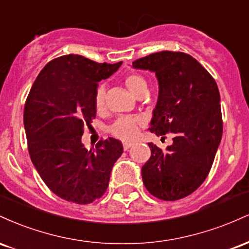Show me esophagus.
<instances>
[{
    "label": "esophagus",
    "instance_id": "obj_1",
    "mask_svg": "<svg viewBox=\"0 0 249 249\" xmlns=\"http://www.w3.org/2000/svg\"><path fill=\"white\" fill-rule=\"evenodd\" d=\"M132 142H124V144H123V147H124V150L126 151V150H128V148H130L131 146H132Z\"/></svg>",
    "mask_w": 249,
    "mask_h": 249
}]
</instances>
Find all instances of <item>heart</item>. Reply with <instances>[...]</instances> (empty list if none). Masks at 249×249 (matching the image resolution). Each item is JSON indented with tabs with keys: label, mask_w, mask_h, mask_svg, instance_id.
<instances>
[{
	"label": "heart",
	"mask_w": 249,
	"mask_h": 249,
	"mask_svg": "<svg viewBox=\"0 0 249 249\" xmlns=\"http://www.w3.org/2000/svg\"><path fill=\"white\" fill-rule=\"evenodd\" d=\"M124 84L126 88L133 93L134 96L141 98L142 96L147 95L148 85L145 77L138 72H128L124 76ZM105 96L107 91L103 84H99L95 91L93 96V102L97 110H102L105 107ZM142 124V121L139 117L131 116H122L118 117L112 124L108 127V132L117 138L123 139V141H130L136 136L137 130Z\"/></svg>",
	"instance_id": "heart-1"
}]
</instances>
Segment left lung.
I'll use <instances>...</instances> for the list:
<instances>
[{
	"mask_svg": "<svg viewBox=\"0 0 249 249\" xmlns=\"http://www.w3.org/2000/svg\"><path fill=\"white\" fill-rule=\"evenodd\" d=\"M132 65L154 71L158 78L159 96L150 131L173 136L166 150L148 144L151 157L142 167V182L156 198L182 199L207 178L221 141L218 85L196 58L180 51L151 53Z\"/></svg>",
	"mask_w": 249,
	"mask_h": 249,
	"instance_id": "8db88e82",
	"label": "left lung"
}]
</instances>
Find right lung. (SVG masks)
I'll list each match as a JSON object with an SVG mask.
<instances>
[{
    "label": "right lung",
    "mask_w": 249,
    "mask_h": 249,
    "mask_svg": "<svg viewBox=\"0 0 249 249\" xmlns=\"http://www.w3.org/2000/svg\"><path fill=\"white\" fill-rule=\"evenodd\" d=\"M81 55H64L43 68L24 105V127L31 161L51 192L67 201L91 204L105 193L111 170L122 156L115 138L96 148L82 144L84 127L96 117L98 83L118 70Z\"/></svg>",
    "instance_id": "1"
}]
</instances>
